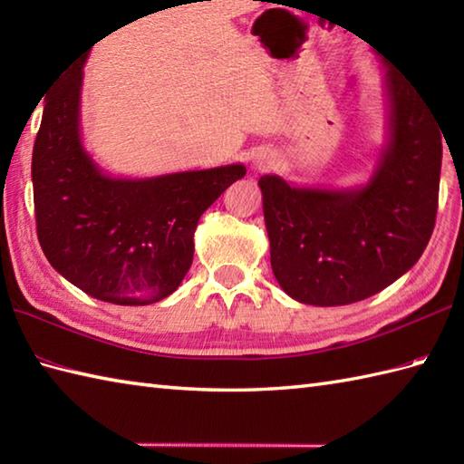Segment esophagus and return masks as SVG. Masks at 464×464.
I'll use <instances>...</instances> for the list:
<instances>
[{"mask_svg": "<svg viewBox=\"0 0 464 464\" xmlns=\"http://www.w3.org/2000/svg\"><path fill=\"white\" fill-rule=\"evenodd\" d=\"M255 167H257L259 171H269L277 167V160H275V155L269 151H263L257 157H255Z\"/></svg>", "mask_w": 464, "mask_h": 464, "instance_id": "obj_1", "label": "esophagus"}]
</instances>
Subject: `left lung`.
I'll return each instance as SVG.
<instances>
[{"instance_id": "obj_1", "label": "left lung", "mask_w": 464, "mask_h": 464, "mask_svg": "<svg viewBox=\"0 0 464 464\" xmlns=\"http://www.w3.org/2000/svg\"><path fill=\"white\" fill-rule=\"evenodd\" d=\"M387 67L389 143L367 185L259 179L275 279L299 303L337 307L382 291L419 261L435 229L442 131L415 87Z\"/></svg>"}]
</instances>
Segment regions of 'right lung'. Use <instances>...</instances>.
Wrapping results in <instances>:
<instances>
[{"label": "right lung", "mask_w": 464, "mask_h": 464, "mask_svg": "<svg viewBox=\"0 0 464 464\" xmlns=\"http://www.w3.org/2000/svg\"><path fill=\"white\" fill-rule=\"evenodd\" d=\"M83 63L59 77L44 105L32 157L37 239L52 267L93 299L157 303L193 263L207 207L247 173L241 163L150 179H115L80 137Z\"/></svg>", "instance_id": "right-lung-1"}]
</instances>
